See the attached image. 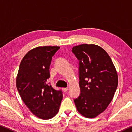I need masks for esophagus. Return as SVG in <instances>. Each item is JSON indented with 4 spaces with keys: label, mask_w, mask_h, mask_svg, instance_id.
<instances>
[{
    "label": "esophagus",
    "mask_w": 132,
    "mask_h": 132,
    "mask_svg": "<svg viewBox=\"0 0 132 132\" xmlns=\"http://www.w3.org/2000/svg\"><path fill=\"white\" fill-rule=\"evenodd\" d=\"M62 90H63L64 92H67L68 90V88H62Z\"/></svg>",
    "instance_id": "obj_1"
}]
</instances>
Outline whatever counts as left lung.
Here are the masks:
<instances>
[{
	"instance_id": "left-lung-1",
	"label": "left lung",
	"mask_w": 132,
	"mask_h": 132,
	"mask_svg": "<svg viewBox=\"0 0 132 132\" xmlns=\"http://www.w3.org/2000/svg\"><path fill=\"white\" fill-rule=\"evenodd\" d=\"M72 51L79 60L81 93L74 100L77 110L87 118L103 112L114 97L118 85L117 71L106 51L94 44L75 46Z\"/></svg>"
}]
</instances>
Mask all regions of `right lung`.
Here are the masks:
<instances>
[{"mask_svg": "<svg viewBox=\"0 0 132 132\" xmlns=\"http://www.w3.org/2000/svg\"><path fill=\"white\" fill-rule=\"evenodd\" d=\"M60 47L38 46L30 50L20 64L16 84L21 98L35 116L51 119L58 112L62 97L61 91L47 84L52 57Z\"/></svg>", "mask_w": 132, "mask_h": 132, "instance_id": "obj_1", "label": "right lung"}]
</instances>
